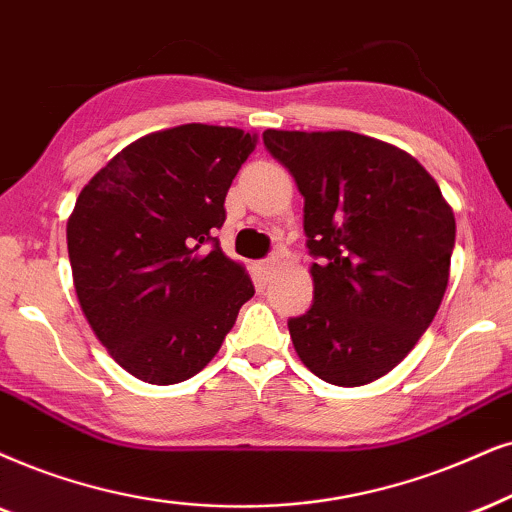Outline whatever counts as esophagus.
Segmentation results:
<instances>
[{"mask_svg":"<svg viewBox=\"0 0 512 512\" xmlns=\"http://www.w3.org/2000/svg\"><path fill=\"white\" fill-rule=\"evenodd\" d=\"M278 264V255H269L267 260H262V269L264 271H271Z\"/></svg>","mask_w":512,"mask_h":512,"instance_id":"34e87169","label":"esophagus"}]
</instances>
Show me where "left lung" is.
<instances>
[{
    "mask_svg": "<svg viewBox=\"0 0 512 512\" xmlns=\"http://www.w3.org/2000/svg\"><path fill=\"white\" fill-rule=\"evenodd\" d=\"M293 174L314 257V302L288 319L297 357L331 385L390 373L428 331L449 283L456 219L425 167L354 132L267 129Z\"/></svg>",
    "mask_w": 512,
    "mask_h": 512,
    "instance_id": "obj_1",
    "label": "left lung"
}]
</instances>
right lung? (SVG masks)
Here are the masks:
<instances>
[{
	"label": "right lung",
	"mask_w": 512,
	"mask_h": 512,
	"mask_svg": "<svg viewBox=\"0 0 512 512\" xmlns=\"http://www.w3.org/2000/svg\"><path fill=\"white\" fill-rule=\"evenodd\" d=\"M255 148L236 127L181 125L129 144L68 219L77 300L111 357L151 385L203 371L255 295L219 248L229 186Z\"/></svg>",
	"instance_id": "1"
}]
</instances>
